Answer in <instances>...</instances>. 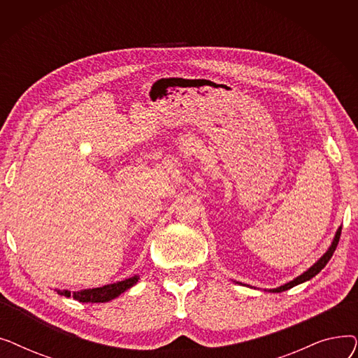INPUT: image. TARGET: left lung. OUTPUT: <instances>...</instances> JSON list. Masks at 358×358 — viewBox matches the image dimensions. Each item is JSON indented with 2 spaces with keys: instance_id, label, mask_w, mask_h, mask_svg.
<instances>
[{
  "instance_id": "1",
  "label": "left lung",
  "mask_w": 358,
  "mask_h": 358,
  "mask_svg": "<svg viewBox=\"0 0 358 358\" xmlns=\"http://www.w3.org/2000/svg\"><path fill=\"white\" fill-rule=\"evenodd\" d=\"M341 229H343V227L338 228V231H336V234H335V236H334V239H332V243H331V247L328 248V251H327L321 258H319L310 268H308L303 274H300V275H297L296 278H293L292 281H289V283H286V285H283V286H280V287H275V289H270L268 292H271V293L286 292V290H289V289H292V287H294V286H297V285H302V283H305V281L313 278L319 271H321V270L328 264V261L331 259L334 251L336 250L338 242H340ZM239 285H242V283H239Z\"/></svg>"
}]
</instances>
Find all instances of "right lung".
I'll return each mask as SVG.
<instances>
[{
	"mask_svg": "<svg viewBox=\"0 0 358 358\" xmlns=\"http://www.w3.org/2000/svg\"><path fill=\"white\" fill-rule=\"evenodd\" d=\"M139 275H134L130 278L117 281V283H111L106 285L103 287H94V289H85L80 292H68V290H56L61 296H72L75 300L83 303H104L110 302V300L119 297L122 293L129 290L131 286H135L138 283Z\"/></svg>",
	"mask_w": 358,
	"mask_h": 358,
	"instance_id": "obj_1",
	"label": "right lung"
}]
</instances>
